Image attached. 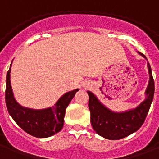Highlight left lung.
Returning a JSON list of instances; mask_svg holds the SVG:
<instances>
[{"mask_svg":"<svg viewBox=\"0 0 159 159\" xmlns=\"http://www.w3.org/2000/svg\"><path fill=\"white\" fill-rule=\"evenodd\" d=\"M139 53L147 59L144 54ZM147 68L149 83L145 92L146 99L134 109L115 112L105 107L92 92H87L89 97V108L91 113V124L99 135L108 140H120L134 133L143 124L154 95V80L148 62Z\"/></svg>","mask_w":159,"mask_h":159,"instance_id":"obj_1","label":"left lung"}]
</instances>
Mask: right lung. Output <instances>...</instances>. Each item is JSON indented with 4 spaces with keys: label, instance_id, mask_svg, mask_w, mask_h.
Masks as SVG:
<instances>
[{
    "label": "right lung",
    "instance_id": "right-lung-1",
    "mask_svg": "<svg viewBox=\"0 0 159 159\" xmlns=\"http://www.w3.org/2000/svg\"><path fill=\"white\" fill-rule=\"evenodd\" d=\"M10 69L7 73L5 100L10 116L23 130L32 136L47 138L52 136L62 129L66 107L79 89L67 92L60 97L52 107L42 110H34L20 106L13 96Z\"/></svg>",
    "mask_w": 159,
    "mask_h": 159
}]
</instances>
